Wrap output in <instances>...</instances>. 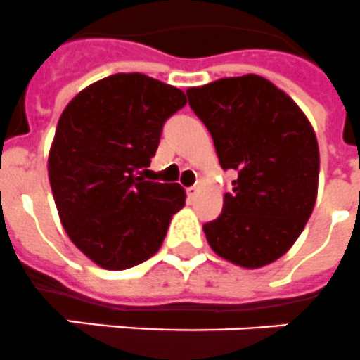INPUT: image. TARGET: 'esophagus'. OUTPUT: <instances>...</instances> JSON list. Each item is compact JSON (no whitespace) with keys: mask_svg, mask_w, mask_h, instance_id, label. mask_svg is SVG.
I'll list each match as a JSON object with an SVG mask.
<instances>
[{"mask_svg":"<svg viewBox=\"0 0 360 360\" xmlns=\"http://www.w3.org/2000/svg\"><path fill=\"white\" fill-rule=\"evenodd\" d=\"M198 192H200V188H198V186H188V188H186V195H188V200L192 201L195 198V195H198Z\"/></svg>","mask_w":360,"mask_h":360,"instance_id":"1","label":"esophagus"}]
</instances>
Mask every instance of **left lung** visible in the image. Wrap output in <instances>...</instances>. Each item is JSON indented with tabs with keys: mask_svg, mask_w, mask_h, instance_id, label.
Returning <instances> with one entry per match:
<instances>
[{
	"mask_svg": "<svg viewBox=\"0 0 360 360\" xmlns=\"http://www.w3.org/2000/svg\"><path fill=\"white\" fill-rule=\"evenodd\" d=\"M224 170L238 174L221 214L203 226L210 248L244 268L285 255L311 218L318 192L316 134L302 109L261 75L186 90Z\"/></svg>",
	"mask_w": 360,
	"mask_h": 360,
	"instance_id": "8db88e82",
	"label": "left lung"
}]
</instances>
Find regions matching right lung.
Masks as SVG:
<instances>
[{
	"mask_svg": "<svg viewBox=\"0 0 360 360\" xmlns=\"http://www.w3.org/2000/svg\"><path fill=\"white\" fill-rule=\"evenodd\" d=\"M185 105L175 86L116 74L64 109L49 151V183L64 229L96 264L125 270L148 261L185 205L181 185L142 177L162 125Z\"/></svg>",
	"mask_w": 360,
	"mask_h": 360,
	"instance_id": "obj_1",
	"label": "right lung"
}]
</instances>
